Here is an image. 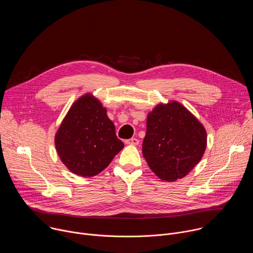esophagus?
I'll list each match as a JSON object with an SVG mask.
<instances>
[{"mask_svg":"<svg viewBox=\"0 0 253 253\" xmlns=\"http://www.w3.org/2000/svg\"><path fill=\"white\" fill-rule=\"evenodd\" d=\"M126 144H128V145H138L139 140L136 138H131L126 140Z\"/></svg>","mask_w":253,"mask_h":253,"instance_id":"obj_1","label":"esophagus"}]
</instances>
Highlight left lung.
<instances>
[{"label": "left lung", "instance_id": "left-lung-1", "mask_svg": "<svg viewBox=\"0 0 253 253\" xmlns=\"http://www.w3.org/2000/svg\"><path fill=\"white\" fill-rule=\"evenodd\" d=\"M206 130L176 101L157 105L147 117L142 153L150 169L165 181L186 176L201 160Z\"/></svg>", "mask_w": 253, "mask_h": 253}]
</instances>
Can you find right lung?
Returning a JSON list of instances; mask_svg holds the SVG:
<instances>
[{
	"mask_svg": "<svg viewBox=\"0 0 253 253\" xmlns=\"http://www.w3.org/2000/svg\"><path fill=\"white\" fill-rule=\"evenodd\" d=\"M101 102L91 94L80 97L55 136L57 153L74 174L92 177L103 171L124 147Z\"/></svg>",
	"mask_w": 253,
	"mask_h": 253,
	"instance_id": "add662e5",
	"label": "right lung"
}]
</instances>
